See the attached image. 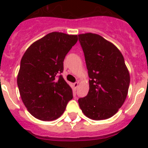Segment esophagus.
I'll return each instance as SVG.
<instances>
[{"instance_id":"esophagus-1","label":"esophagus","mask_w":148,"mask_h":148,"mask_svg":"<svg viewBox=\"0 0 148 148\" xmlns=\"http://www.w3.org/2000/svg\"><path fill=\"white\" fill-rule=\"evenodd\" d=\"M78 84H79L78 82H75V83L73 84V88L75 89H76L78 86Z\"/></svg>"}]
</instances>
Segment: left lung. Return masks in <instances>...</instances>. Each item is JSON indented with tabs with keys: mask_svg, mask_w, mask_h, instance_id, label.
<instances>
[{
	"mask_svg": "<svg viewBox=\"0 0 148 148\" xmlns=\"http://www.w3.org/2000/svg\"><path fill=\"white\" fill-rule=\"evenodd\" d=\"M90 80L86 97L78 99L89 118L106 120L118 112L128 92L130 74L124 58L113 43L96 34L78 35Z\"/></svg>",
	"mask_w": 148,
	"mask_h": 148,
	"instance_id": "8db88e82",
	"label": "left lung"
}]
</instances>
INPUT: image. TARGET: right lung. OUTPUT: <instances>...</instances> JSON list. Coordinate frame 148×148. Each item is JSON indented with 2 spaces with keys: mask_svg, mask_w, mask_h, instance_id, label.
Here are the masks:
<instances>
[{
  "mask_svg": "<svg viewBox=\"0 0 148 148\" xmlns=\"http://www.w3.org/2000/svg\"><path fill=\"white\" fill-rule=\"evenodd\" d=\"M78 35L51 32L34 42L22 57L17 75L20 97L29 113L42 121L60 117L73 98V91L62 75L65 56Z\"/></svg>",
  "mask_w": 148,
  "mask_h": 148,
  "instance_id": "add662e5",
  "label": "right lung"
}]
</instances>
